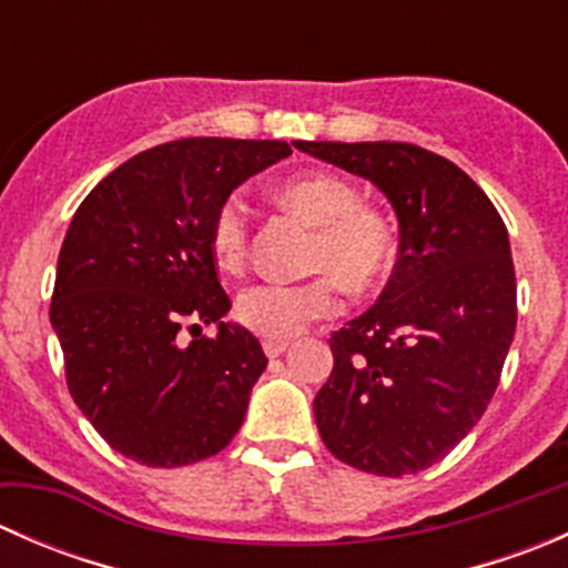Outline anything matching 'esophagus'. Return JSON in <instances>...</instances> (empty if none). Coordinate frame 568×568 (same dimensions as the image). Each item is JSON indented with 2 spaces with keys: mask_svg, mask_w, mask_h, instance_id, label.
<instances>
[{
  "mask_svg": "<svg viewBox=\"0 0 568 568\" xmlns=\"http://www.w3.org/2000/svg\"><path fill=\"white\" fill-rule=\"evenodd\" d=\"M285 348H288V341H263V352H266V357H280Z\"/></svg>",
  "mask_w": 568,
  "mask_h": 568,
  "instance_id": "obj_1",
  "label": "esophagus"
}]
</instances>
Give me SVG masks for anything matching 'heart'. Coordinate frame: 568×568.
Here are the masks:
<instances>
[{"mask_svg":"<svg viewBox=\"0 0 568 568\" xmlns=\"http://www.w3.org/2000/svg\"><path fill=\"white\" fill-rule=\"evenodd\" d=\"M283 209L316 225L302 283L250 285L236 302V318L266 341H285L318 318L335 316L341 288L371 294L393 274L400 255L398 225L382 205L365 203L359 186L346 175L311 170L288 178L274 189ZM209 247L216 266L242 272L250 255V225L244 205L227 197L216 205L209 225Z\"/></svg>","mask_w":568,"mask_h":568,"instance_id":"1","label":"heart"}]
</instances>
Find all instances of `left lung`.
Returning <instances> with one entry per match:
<instances>
[{
  "label": "left lung",
  "mask_w": 568,
  "mask_h": 568,
  "mask_svg": "<svg viewBox=\"0 0 568 568\" xmlns=\"http://www.w3.org/2000/svg\"><path fill=\"white\" fill-rule=\"evenodd\" d=\"M390 197L400 255L379 302L332 332L313 412L335 459L420 473L450 454L500 385L517 329L508 231L484 189L409 142H294Z\"/></svg>",
  "instance_id": "left-lung-1"
}]
</instances>
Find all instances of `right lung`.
<instances>
[{
    "label": "right lung",
    "instance_id": "1",
    "mask_svg": "<svg viewBox=\"0 0 568 568\" xmlns=\"http://www.w3.org/2000/svg\"><path fill=\"white\" fill-rule=\"evenodd\" d=\"M285 156L280 140L164 142L112 170L73 214L51 324L68 390L125 459L183 467L242 428L268 359L242 326L199 334L231 311L209 225L239 183ZM183 328L192 344L180 343Z\"/></svg>",
    "mask_w": 568,
    "mask_h": 568
}]
</instances>
